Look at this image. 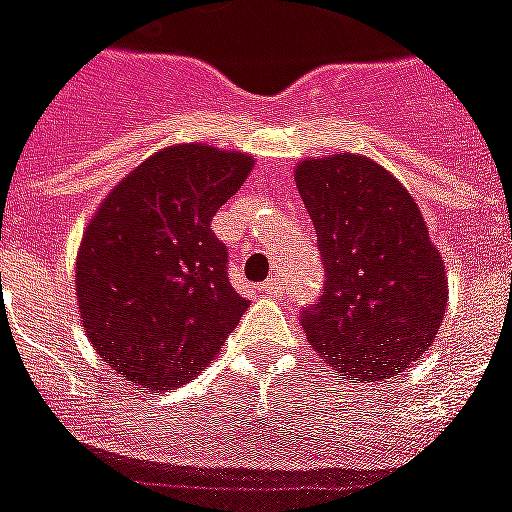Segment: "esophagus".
I'll use <instances>...</instances> for the list:
<instances>
[{"instance_id":"esophagus-1","label":"esophagus","mask_w":512,"mask_h":512,"mask_svg":"<svg viewBox=\"0 0 512 512\" xmlns=\"http://www.w3.org/2000/svg\"><path fill=\"white\" fill-rule=\"evenodd\" d=\"M261 290H264L266 295H280L282 293V280L274 274V277H269V280L261 285Z\"/></svg>"}]
</instances>
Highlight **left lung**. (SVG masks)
<instances>
[{
    "label": "left lung",
    "mask_w": 512,
    "mask_h": 512,
    "mask_svg": "<svg viewBox=\"0 0 512 512\" xmlns=\"http://www.w3.org/2000/svg\"><path fill=\"white\" fill-rule=\"evenodd\" d=\"M295 185L324 264L322 298L301 314L308 345L342 379L398 377L429 350L447 308L445 264L418 204L358 154L306 159Z\"/></svg>",
    "instance_id": "obj_1"
}]
</instances>
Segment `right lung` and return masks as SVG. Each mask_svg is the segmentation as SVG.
I'll use <instances>...</instances> for the list:
<instances>
[{"label": "right lung", "instance_id": "right-lung-1", "mask_svg": "<svg viewBox=\"0 0 512 512\" xmlns=\"http://www.w3.org/2000/svg\"><path fill=\"white\" fill-rule=\"evenodd\" d=\"M251 167L240 151L170 146L122 177L88 222L75 261L80 322L96 353L133 384H185L246 314L211 217Z\"/></svg>", "mask_w": 512, "mask_h": 512}]
</instances>
